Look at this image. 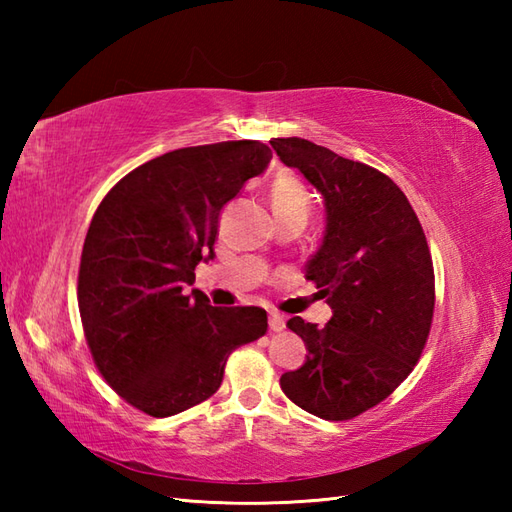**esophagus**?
<instances>
[{
    "label": "esophagus",
    "mask_w": 512,
    "mask_h": 512,
    "mask_svg": "<svg viewBox=\"0 0 512 512\" xmlns=\"http://www.w3.org/2000/svg\"><path fill=\"white\" fill-rule=\"evenodd\" d=\"M268 328H270V332H281V330H286V321H284V317H281V314L270 312V317H268Z\"/></svg>",
    "instance_id": "34e87169"
}]
</instances>
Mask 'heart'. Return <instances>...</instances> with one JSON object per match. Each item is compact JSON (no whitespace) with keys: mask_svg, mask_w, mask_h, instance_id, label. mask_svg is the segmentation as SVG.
<instances>
[{"mask_svg":"<svg viewBox=\"0 0 512 512\" xmlns=\"http://www.w3.org/2000/svg\"><path fill=\"white\" fill-rule=\"evenodd\" d=\"M270 202H273L275 215H306L308 217V195L306 189L292 178V176H279L273 187H270Z\"/></svg>","mask_w":512,"mask_h":512,"instance_id":"obj_1","label":"heart"}]
</instances>
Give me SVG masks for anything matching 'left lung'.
<instances>
[{
    "label": "left lung",
    "instance_id": "obj_1",
    "mask_svg": "<svg viewBox=\"0 0 512 512\" xmlns=\"http://www.w3.org/2000/svg\"><path fill=\"white\" fill-rule=\"evenodd\" d=\"M286 167L323 195L325 231L306 279L328 301L325 328L292 317L306 363L281 376L284 394L323 420H350L405 380L427 343L436 279L418 215L378 169L303 138H275Z\"/></svg>",
    "mask_w": 512,
    "mask_h": 512
}]
</instances>
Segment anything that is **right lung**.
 I'll return each mask as SVG.
<instances>
[{"label": "right lung", "mask_w": 512, "mask_h": 512, "mask_svg": "<svg viewBox=\"0 0 512 512\" xmlns=\"http://www.w3.org/2000/svg\"><path fill=\"white\" fill-rule=\"evenodd\" d=\"M270 158L257 140L169 151L116 182L92 217L79 268L85 341L107 385L147 416L211 398L235 347L268 330L262 308H215L184 290L215 257L224 204Z\"/></svg>", "instance_id": "obj_1"}]
</instances>
